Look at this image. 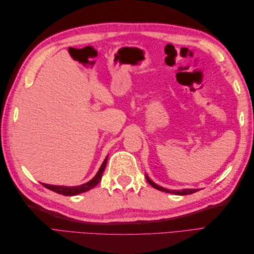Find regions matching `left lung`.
<instances>
[{
    "instance_id": "1",
    "label": "left lung",
    "mask_w": 254,
    "mask_h": 254,
    "mask_svg": "<svg viewBox=\"0 0 254 254\" xmlns=\"http://www.w3.org/2000/svg\"><path fill=\"white\" fill-rule=\"evenodd\" d=\"M146 179H147L148 183L150 184V186H151L152 188H155V189H157V190H159L165 191V193H171V194H176V195H190V194H193V193H195V191H198V190H196V189H186V190H167V189H165V188H162V187L158 186V184H156L155 182H152V181L148 178L147 175H146Z\"/></svg>"
}]
</instances>
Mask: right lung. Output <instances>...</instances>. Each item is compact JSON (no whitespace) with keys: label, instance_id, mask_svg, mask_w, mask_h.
I'll use <instances>...</instances> for the list:
<instances>
[{"label":"right lung","instance_id":"1","mask_svg":"<svg viewBox=\"0 0 254 254\" xmlns=\"http://www.w3.org/2000/svg\"><path fill=\"white\" fill-rule=\"evenodd\" d=\"M107 161H108V156H107L106 159L104 160V162H103L101 168L98 170V172L95 175L94 178L90 180L87 183L81 184V186H78V187H61V186H51V184H45V183H42V186L44 188H47V189L53 190V191H55V193L64 195V196H74V195H78V194L84 193V191H87L91 189L95 188L97 184L99 183V181H101L103 173L105 171V167L107 165Z\"/></svg>","mask_w":254,"mask_h":254}]
</instances>
